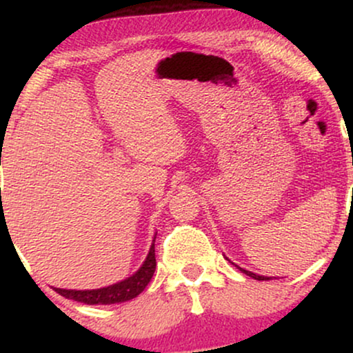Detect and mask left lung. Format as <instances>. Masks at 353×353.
Segmentation results:
<instances>
[{"mask_svg":"<svg viewBox=\"0 0 353 353\" xmlns=\"http://www.w3.org/2000/svg\"><path fill=\"white\" fill-rule=\"evenodd\" d=\"M241 270H242V272H244V274L249 275V277L255 279V281H265V279H269V277H264V275H257V274H254V272H249V270H244V269H241Z\"/></svg>","mask_w":353,"mask_h":353,"instance_id":"left-lung-1","label":"left lung"}]
</instances>
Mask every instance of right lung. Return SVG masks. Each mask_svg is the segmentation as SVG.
<instances>
[{"instance_id":"1","label":"right lung","mask_w":353,"mask_h":353,"mask_svg":"<svg viewBox=\"0 0 353 353\" xmlns=\"http://www.w3.org/2000/svg\"><path fill=\"white\" fill-rule=\"evenodd\" d=\"M156 241V239H154ZM154 270H156V250L154 244L151 245L148 257H145L143 267H141L132 277L125 279L123 282H117L114 285L104 287L96 290H66L56 289V292L71 301L88 303V305H111V303L128 302L134 299L145 289L151 282Z\"/></svg>"}]
</instances>
